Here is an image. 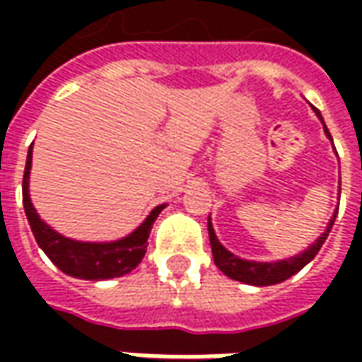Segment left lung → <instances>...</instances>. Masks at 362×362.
I'll list each match as a JSON object with an SVG mask.
<instances>
[{"instance_id":"8db88e82","label":"left lung","mask_w":362,"mask_h":362,"mask_svg":"<svg viewBox=\"0 0 362 362\" xmlns=\"http://www.w3.org/2000/svg\"><path fill=\"white\" fill-rule=\"evenodd\" d=\"M318 119L322 120L320 112L316 110ZM325 124V120H322ZM325 132L327 136H330L327 124H325ZM332 141V136H330ZM334 217H337V211L332 219L328 221V228L325 230V233L316 240V242L304 250L302 254L294 257H288V259H278V262H252V259H242V257L233 256L231 252H228L219 240H217L216 231H214V226L211 221H207V231H209V242H211V254H214V262L219 270L223 272L228 278L231 280H238V282H243V284H252V286H272V284H280L288 280L290 276H294L296 272H300L310 259H314V256L318 254V250L322 247V243L328 238V233L334 226Z\"/></svg>"}]
</instances>
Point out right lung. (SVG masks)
I'll return each instance as SVG.
<instances>
[{"mask_svg":"<svg viewBox=\"0 0 362 362\" xmlns=\"http://www.w3.org/2000/svg\"><path fill=\"white\" fill-rule=\"evenodd\" d=\"M30 169H32V146L28 151L21 195H23V209L30 221V228L34 233L37 245L44 250V254L68 276H74L80 280H110L132 272L146 254L148 233L155 223V219L165 209V205H157L145 221L129 233L127 238L117 242L90 243L76 242L70 238H64L58 231H54L48 223H44L30 199Z\"/></svg>","mask_w":362,"mask_h":362,"instance_id":"right-lung-1","label":"right lung"}]
</instances>
